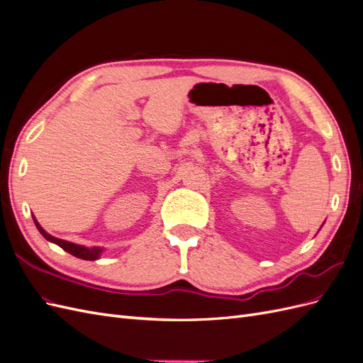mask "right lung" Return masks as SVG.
I'll use <instances>...</instances> for the list:
<instances>
[{
    "mask_svg": "<svg viewBox=\"0 0 363 363\" xmlns=\"http://www.w3.org/2000/svg\"><path fill=\"white\" fill-rule=\"evenodd\" d=\"M33 221H35V224H36L38 230H39L40 235H42L43 238H45L47 240H50V242L59 245V247H60V248H63L65 251H68L69 255H72V256H75V257H79V259H84V260H96L98 257H100L101 251H103L101 248H98V247L87 248V247H83V245H77V244L68 242V240L57 239V238H54V236L48 235V233L45 232V230H43V228L40 227V224L36 221V218H35V216H33Z\"/></svg>",
    "mask_w": 363,
    "mask_h": 363,
    "instance_id": "obj_1",
    "label": "right lung"
}]
</instances>
